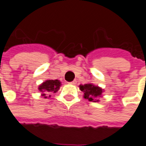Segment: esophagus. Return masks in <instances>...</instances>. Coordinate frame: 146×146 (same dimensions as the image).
Here are the masks:
<instances>
[{
    "mask_svg": "<svg viewBox=\"0 0 146 146\" xmlns=\"http://www.w3.org/2000/svg\"><path fill=\"white\" fill-rule=\"evenodd\" d=\"M76 83H77V81L76 80H74L73 82H70V84H76Z\"/></svg>",
    "mask_w": 146,
    "mask_h": 146,
    "instance_id": "obj_1",
    "label": "esophagus"
}]
</instances>
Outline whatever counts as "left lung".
Instances as JSON below:
<instances>
[{
  "label": "left lung",
  "mask_w": 146,
  "mask_h": 146,
  "mask_svg": "<svg viewBox=\"0 0 146 146\" xmlns=\"http://www.w3.org/2000/svg\"><path fill=\"white\" fill-rule=\"evenodd\" d=\"M79 89L84 92V98L89 100L90 102H98V97L102 96L103 90L101 87L94 85L92 84H86L84 85L80 84Z\"/></svg>",
  "instance_id": "obj_1"
}]
</instances>
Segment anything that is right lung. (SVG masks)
<instances>
[{
	"mask_svg": "<svg viewBox=\"0 0 146 146\" xmlns=\"http://www.w3.org/2000/svg\"><path fill=\"white\" fill-rule=\"evenodd\" d=\"M60 86H61V82L59 80L49 79V80H45L44 82H43L39 86L38 89L41 93V96H43L44 98H47V96H49V97L50 96V93L57 92V90L60 89Z\"/></svg>",
	"mask_w": 146,
	"mask_h": 146,
	"instance_id": "add662e5",
	"label": "right lung"
}]
</instances>
